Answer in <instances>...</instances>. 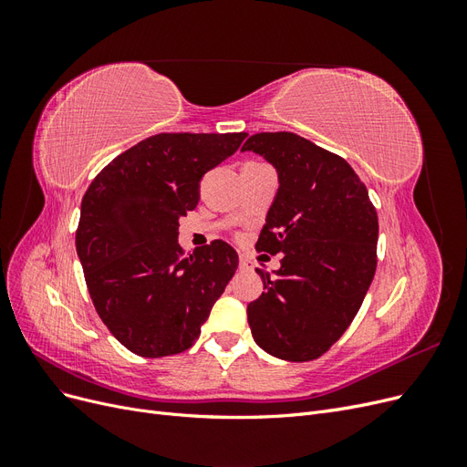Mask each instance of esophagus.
<instances>
[{"label": "esophagus", "mask_w": 467, "mask_h": 467, "mask_svg": "<svg viewBox=\"0 0 467 467\" xmlns=\"http://www.w3.org/2000/svg\"><path fill=\"white\" fill-rule=\"evenodd\" d=\"M239 268H242V271H251V268H253L251 259L245 257V255H239Z\"/></svg>", "instance_id": "34e87169"}]
</instances>
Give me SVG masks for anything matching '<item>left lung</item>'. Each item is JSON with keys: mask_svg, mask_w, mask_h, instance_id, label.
<instances>
[{"mask_svg": "<svg viewBox=\"0 0 467 467\" xmlns=\"http://www.w3.org/2000/svg\"><path fill=\"white\" fill-rule=\"evenodd\" d=\"M242 151L278 173L257 251L282 259L275 276L257 268L265 292L247 306L253 338L276 358L314 360L341 338L372 285L376 208L355 169L298 134H253Z\"/></svg>", "mask_w": 467, "mask_h": 467, "instance_id": "left-lung-1", "label": "left lung"}]
</instances>
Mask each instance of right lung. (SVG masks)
Here are the masks:
<instances>
[{
	"label": "right lung",
	"instance_id": "right-lung-1",
	"mask_svg": "<svg viewBox=\"0 0 467 467\" xmlns=\"http://www.w3.org/2000/svg\"><path fill=\"white\" fill-rule=\"evenodd\" d=\"M245 132L155 134L112 160L83 194L78 257L99 317L138 357L194 345L237 268L216 239L182 255L179 218L199 204L201 179Z\"/></svg>",
	"mask_w": 467,
	"mask_h": 467
}]
</instances>
